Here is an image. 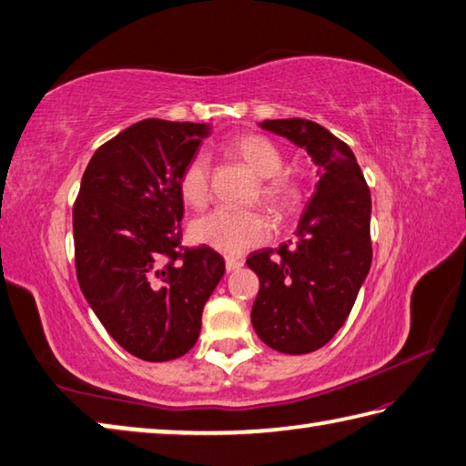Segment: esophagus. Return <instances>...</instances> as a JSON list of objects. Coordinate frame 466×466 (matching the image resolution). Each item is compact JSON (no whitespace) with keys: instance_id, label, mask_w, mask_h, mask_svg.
<instances>
[{"instance_id":"esophagus-1","label":"esophagus","mask_w":466,"mask_h":466,"mask_svg":"<svg viewBox=\"0 0 466 466\" xmlns=\"http://www.w3.org/2000/svg\"><path fill=\"white\" fill-rule=\"evenodd\" d=\"M244 267V262L240 258H234V257H226V270L228 272H234V270H240Z\"/></svg>"}]
</instances>
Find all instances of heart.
I'll list each match as a JSON object with an SVG mask.
<instances>
[{"mask_svg": "<svg viewBox=\"0 0 466 466\" xmlns=\"http://www.w3.org/2000/svg\"><path fill=\"white\" fill-rule=\"evenodd\" d=\"M226 151L242 161L254 176L260 177L257 198L275 214H289L297 208L300 187L297 179L280 173L282 153L267 137L244 135L226 143ZM179 194L191 208H204L209 199V159L204 151L191 155L179 173ZM194 240L224 254H240L260 246L272 236V224L258 209L230 212L214 209L198 218L191 226Z\"/></svg>", "mask_w": 466, "mask_h": 466, "instance_id": "obj_1", "label": "heart"}]
</instances>
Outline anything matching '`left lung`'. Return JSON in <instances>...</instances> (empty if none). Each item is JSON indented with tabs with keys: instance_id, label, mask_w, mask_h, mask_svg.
Here are the masks:
<instances>
[{
	"instance_id": "1",
	"label": "left lung",
	"mask_w": 466,
	"mask_h": 466,
	"mask_svg": "<svg viewBox=\"0 0 466 466\" xmlns=\"http://www.w3.org/2000/svg\"><path fill=\"white\" fill-rule=\"evenodd\" d=\"M260 127L305 149L319 167V181L297 240L246 260L260 280L252 327L272 350L311 353L341 329L370 272V187L353 151L325 127L307 118Z\"/></svg>"
}]
</instances>
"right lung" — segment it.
<instances>
[{"label": "right lung", "mask_w": 466, "mask_h": 466, "mask_svg": "<svg viewBox=\"0 0 466 466\" xmlns=\"http://www.w3.org/2000/svg\"><path fill=\"white\" fill-rule=\"evenodd\" d=\"M208 135L204 123L131 125L96 149L72 208L82 295L108 335L145 361L194 348L226 270L209 246H181L179 173Z\"/></svg>", "instance_id": "right-lung-1"}]
</instances>
